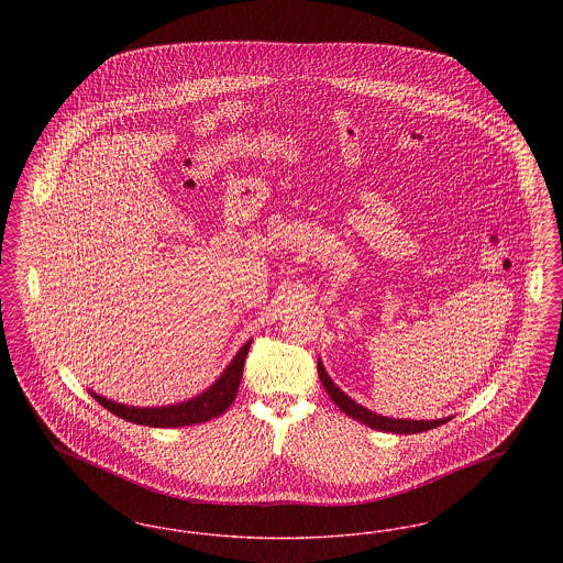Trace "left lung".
Here are the masks:
<instances>
[{
    "instance_id": "8db88e82",
    "label": "left lung",
    "mask_w": 563,
    "mask_h": 563,
    "mask_svg": "<svg viewBox=\"0 0 563 563\" xmlns=\"http://www.w3.org/2000/svg\"><path fill=\"white\" fill-rule=\"evenodd\" d=\"M319 377H321L322 386H324L327 395L331 397V401L335 402L349 418H354L356 422H361L369 429L395 432V434H413V432L437 429V427L445 424L448 420H452V416L450 418H439V420H402V418H388V416L375 413L372 409L363 407L361 402L350 399L344 390H340L335 386V382L324 372L321 358H319Z\"/></svg>"
}]
</instances>
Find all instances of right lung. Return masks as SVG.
Listing matches in <instances>:
<instances>
[{
    "instance_id": "obj_1",
    "label": "right lung",
    "mask_w": 563,
    "mask_h": 563,
    "mask_svg": "<svg viewBox=\"0 0 563 563\" xmlns=\"http://www.w3.org/2000/svg\"><path fill=\"white\" fill-rule=\"evenodd\" d=\"M249 346H251V340L236 352V356L230 361V365L221 372V375L205 393L191 397L188 401L161 405V407H134V405L106 399L103 395H97L90 388H88V393L95 401L103 405L118 418L133 422V424H141V427L179 429V427H189V424H202V422H209L217 416L225 413V409L236 399Z\"/></svg>"
}]
</instances>
